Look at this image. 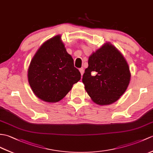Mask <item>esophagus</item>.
Listing matches in <instances>:
<instances>
[{"mask_svg":"<svg viewBox=\"0 0 153 153\" xmlns=\"http://www.w3.org/2000/svg\"><path fill=\"white\" fill-rule=\"evenodd\" d=\"M79 72L81 74V76H83V74L84 73V69L82 68H79Z\"/></svg>","mask_w":153,"mask_h":153,"instance_id":"34e87169","label":"esophagus"}]
</instances>
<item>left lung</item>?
Listing matches in <instances>:
<instances>
[{"label": "left lung", "mask_w": 153, "mask_h": 153, "mask_svg": "<svg viewBox=\"0 0 153 153\" xmlns=\"http://www.w3.org/2000/svg\"><path fill=\"white\" fill-rule=\"evenodd\" d=\"M88 64L82 81L93 101L108 105L119 100L130 80L129 67L121 53L106 44L89 56Z\"/></svg>", "instance_id": "8db88e82"}]
</instances>
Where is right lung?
<instances>
[{
  "label": "right lung",
  "instance_id": "add662e5",
  "mask_svg": "<svg viewBox=\"0 0 153 153\" xmlns=\"http://www.w3.org/2000/svg\"><path fill=\"white\" fill-rule=\"evenodd\" d=\"M28 79L34 94L51 103L62 100L81 79L60 36L49 39L39 48L30 62Z\"/></svg>",
  "mask_w": 153,
  "mask_h": 153
}]
</instances>
